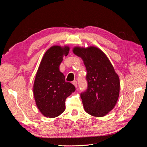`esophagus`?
I'll list each match as a JSON object with an SVG mask.
<instances>
[{"label":"esophagus","instance_id":"34e87169","mask_svg":"<svg viewBox=\"0 0 147 147\" xmlns=\"http://www.w3.org/2000/svg\"><path fill=\"white\" fill-rule=\"evenodd\" d=\"M72 83H73V84L75 86V88H77V81H75V80L74 81L72 82Z\"/></svg>","mask_w":147,"mask_h":147}]
</instances>
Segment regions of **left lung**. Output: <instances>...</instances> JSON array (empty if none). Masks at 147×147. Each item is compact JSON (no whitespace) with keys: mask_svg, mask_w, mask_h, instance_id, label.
Listing matches in <instances>:
<instances>
[{"mask_svg":"<svg viewBox=\"0 0 147 147\" xmlns=\"http://www.w3.org/2000/svg\"><path fill=\"white\" fill-rule=\"evenodd\" d=\"M86 67V91L81 93L85 112L96 117H104L116 105L119 94L118 74L105 53L96 47L73 48Z\"/></svg>","mask_w":147,"mask_h":147,"instance_id":"1","label":"left lung"}]
</instances>
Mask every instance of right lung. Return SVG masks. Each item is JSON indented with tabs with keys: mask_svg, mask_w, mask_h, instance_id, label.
Returning <instances> with one entry per match:
<instances>
[{
	"mask_svg": "<svg viewBox=\"0 0 147 147\" xmlns=\"http://www.w3.org/2000/svg\"><path fill=\"white\" fill-rule=\"evenodd\" d=\"M69 50L68 46L50 47L43 56L37 70L33 92L37 108L46 117L55 118L63 113L66 98L75 91L72 83L65 82V76L59 69Z\"/></svg>",
	"mask_w": 147,
	"mask_h": 147,
	"instance_id": "add662e5",
	"label": "right lung"
}]
</instances>
